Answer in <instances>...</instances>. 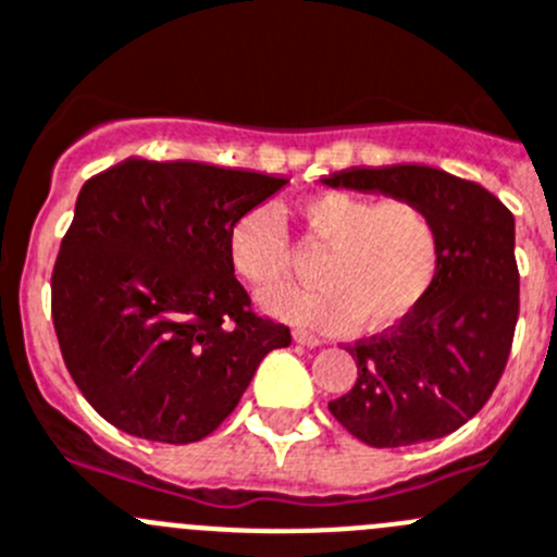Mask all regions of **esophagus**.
<instances>
[{"mask_svg":"<svg viewBox=\"0 0 557 557\" xmlns=\"http://www.w3.org/2000/svg\"><path fill=\"white\" fill-rule=\"evenodd\" d=\"M295 342L298 344H304V347H320V338L317 336H311V333H306V331H295Z\"/></svg>","mask_w":557,"mask_h":557,"instance_id":"obj_1","label":"esophagus"}]
</instances>
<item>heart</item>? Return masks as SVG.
<instances>
[{
	"instance_id": "heart-1",
	"label": "heart",
	"mask_w": 557,
	"mask_h": 557,
	"mask_svg": "<svg viewBox=\"0 0 557 557\" xmlns=\"http://www.w3.org/2000/svg\"><path fill=\"white\" fill-rule=\"evenodd\" d=\"M306 235L325 253L314 287L264 295L273 317L309 331L361 325L380 333L421 309L437 282L443 257L441 224L416 199H377L352 190H322L298 205ZM232 270L253 289H270L289 275L287 226L275 205H257L230 232Z\"/></svg>"
}]
</instances>
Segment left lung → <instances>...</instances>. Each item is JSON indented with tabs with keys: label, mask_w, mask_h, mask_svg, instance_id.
Returning a JSON list of instances; mask_svg holds the SVG:
<instances>
[{
	"label": "left lung",
	"mask_w": 557,
	"mask_h": 557,
	"mask_svg": "<svg viewBox=\"0 0 557 557\" xmlns=\"http://www.w3.org/2000/svg\"><path fill=\"white\" fill-rule=\"evenodd\" d=\"M325 185L416 199L443 235L429 298L396 327L347 347L358 380L327 410L374 448L457 432L486 405L511 352L520 317L511 210L484 185L418 163L344 169Z\"/></svg>",
	"instance_id": "obj_1"
}]
</instances>
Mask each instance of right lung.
Wrapping results in <instances>:
<instances>
[{"label": "right lung", "mask_w": 557, "mask_h": 557, "mask_svg": "<svg viewBox=\"0 0 557 557\" xmlns=\"http://www.w3.org/2000/svg\"><path fill=\"white\" fill-rule=\"evenodd\" d=\"M289 180L128 158L87 180L51 275L62 358L116 429L196 443L289 327L257 317L230 262L235 221Z\"/></svg>", "instance_id": "1"}]
</instances>
